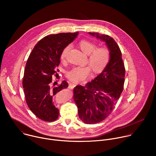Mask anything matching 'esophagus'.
<instances>
[{
  "instance_id": "34e87169",
  "label": "esophagus",
  "mask_w": 156,
  "mask_h": 156,
  "mask_svg": "<svg viewBox=\"0 0 156 156\" xmlns=\"http://www.w3.org/2000/svg\"><path fill=\"white\" fill-rule=\"evenodd\" d=\"M76 86V84L75 83H71L69 84V88L70 89V90H72V89L74 88V87Z\"/></svg>"
}]
</instances>
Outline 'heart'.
Segmentation results:
<instances>
[{
	"label": "heart",
	"instance_id": "obj_1",
	"mask_svg": "<svg viewBox=\"0 0 156 156\" xmlns=\"http://www.w3.org/2000/svg\"><path fill=\"white\" fill-rule=\"evenodd\" d=\"M80 47L83 52L88 55V62L91 65L94 72L102 71L107 66L110 57L108 50L105 48H97L96 44L88 40H81ZM70 45L66 46L61 52L60 58L65 60L70 49ZM91 66H76L67 73V77L74 83H78L86 80L91 74Z\"/></svg>",
	"mask_w": 156,
	"mask_h": 156
}]
</instances>
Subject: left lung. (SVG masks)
<instances>
[{
  "instance_id": "1",
  "label": "left lung",
  "mask_w": 156,
  "mask_h": 156,
  "mask_svg": "<svg viewBox=\"0 0 156 156\" xmlns=\"http://www.w3.org/2000/svg\"><path fill=\"white\" fill-rule=\"evenodd\" d=\"M105 42L110 60L97 77L73 90V99L81 120L86 124L102 122L110 114L123 90L125 69L122 52L115 40L105 34L89 33Z\"/></svg>"
}]
</instances>
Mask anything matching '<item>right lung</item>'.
<instances>
[{"label": "right lung", "mask_w": 156, "mask_h": 156, "mask_svg": "<svg viewBox=\"0 0 156 156\" xmlns=\"http://www.w3.org/2000/svg\"><path fill=\"white\" fill-rule=\"evenodd\" d=\"M78 34V32L46 36L36 44L28 58L22 82L26 102L32 112L42 120L54 122L58 119L59 110L53 99L69 84L63 81L60 85L51 87L50 83L57 71L62 50Z\"/></svg>", "instance_id": "add662e5"}]
</instances>
